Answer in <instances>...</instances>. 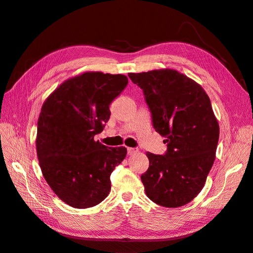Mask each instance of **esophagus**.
Returning <instances> with one entry per match:
<instances>
[{
  "instance_id": "obj_1",
  "label": "esophagus",
  "mask_w": 253,
  "mask_h": 253,
  "mask_svg": "<svg viewBox=\"0 0 253 253\" xmlns=\"http://www.w3.org/2000/svg\"><path fill=\"white\" fill-rule=\"evenodd\" d=\"M138 152V150L135 149V148H127V154L128 155H133L135 153Z\"/></svg>"
}]
</instances>
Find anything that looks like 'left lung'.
<instances>
[{"instance_id":"left-lung-1","label":"left lung","mask_w":253,"mask_h":253,"mask_svg":"<svg viewBox=\"0 0 253 253\" xmlns=\"http://www.w3.org/2000/svg\"><path fill=\"white\" fill-rule=\"evenodd\" d=\"M128 77L142 89L153 126L168 147L164 155L147 153L145 194L163 207H181L201 192L215 159L219 126L210 99L200 84L169 68Z\"/></svg>"}]
</instances>
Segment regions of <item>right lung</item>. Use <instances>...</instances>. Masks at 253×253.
I'll list each match as a JSON object with an SVG mask.
<instances>
[{"label":"right lung","mask_w":253,"mask_h":253,"mask_svg":"<svg viewBox=\"0 0 253 253\" xmlns=\"http://www.w3.org/2000/svg\"><path fill=\"white\" fill-rule=\"evenodd\" d=\"M125 75L86 72L64 81L42 105L37 155L45 180L65 204L85 209L111 191L110 176L125 147L95 141L111 116L110 104L127 85Z\"/></svg>","instance_id":"right-lung-1"}]
</instances>
